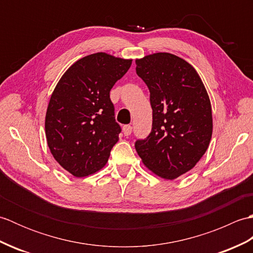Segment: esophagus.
<instances>
[{
  "label": "esophagus",
  "instance_id": "1",
  "mask_svg": "<svg viewBox=\"0 0 253 253\" xmlns=\"http://www.w3.org/2000/svg\"><path fill=\"white\" fill-rule=\"evenodd\" d=\"M131 130H132V127L130 125H125L123 127V132L125 136H129L131 133Z\"/></svg>",
  "mask_w": 253,
  "mask_h": 253
}]
</instances>
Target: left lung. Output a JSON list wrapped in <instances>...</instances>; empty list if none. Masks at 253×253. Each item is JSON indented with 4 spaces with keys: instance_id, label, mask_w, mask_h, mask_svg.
<instances>
[{
    "instance_id": "8db88e82",
    "label": "left lung",
    "mask_w": 253,
    "mask_h": 253,
    "mask_svg": "<svg viewBox=\"0 0 253 253\" xmlns=\"http://www.w3.org/2000/svg\"><path fill=\"white\" fill-rule=\"evenodd\" d=\"M136 72L150 91L152 130L137 140L142 163L164 179L195 168L206 153L213 130L207 89L189 63L170 53L136 60Z\"/></svg>"
}]
</instances>
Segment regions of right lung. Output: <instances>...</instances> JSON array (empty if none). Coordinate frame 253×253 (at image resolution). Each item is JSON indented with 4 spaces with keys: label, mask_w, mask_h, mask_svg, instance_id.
<instances>
[{
    "label": "right lung",
    "mask_w": 253,
    "mask_h": 253,
    "mask_svg": "<svg viewBox=\"0 0 253 253\" xmlns=\"http://www.w3.org/2000/svg\"><path fill=\"white\" fill-rule=\"evenodd\" d=\"M132 60L94 53L75 62L53 91L45 115L50 151L75 177L100 170L118 141L110 91L127 73Z\"/></svg>",
    "instance_id": "obj_1"
}]
</instances>
